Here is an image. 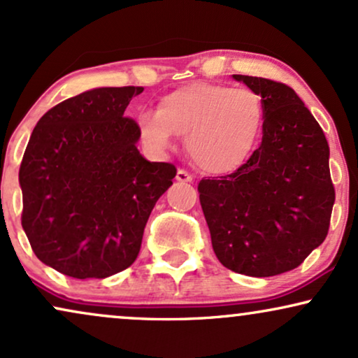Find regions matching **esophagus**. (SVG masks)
Here are the masks:
<instances>
[{
    "label": "esophagus",
    "mask_w": 358,
    "mask_h": 358,
    "mask_svg": "<svg viewBox=\"0 0 358 358\" xmlns=\"http://www.w3.org/2000/svg\"><path fill=\"white\" fill-rule=\"evenodd\" d=\"M176 180H178V182H182V184L192 182V176L189 174L187 171L179 169V171H178V174H176Z\"/></svg>",
    "instance_id": "1"
}]
</instances>
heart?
I'll list each match as a JSON object with an SVG mask.
<instances>
[{"label": "heart", "mask_w": 358, "mask_h": 358, "mask_svg": "<svg viewBox=\"0 0 358 358\" xmlns=\"http://www.w3.org/2000/svg\"><path fill=\"white\" fill-rule=\"evenodd\" d=\"M138 131L156 149H171L186 136L189 157L202 172L227 176L252 154L264 124L257 92L209 81H192L157 101L156 113L136 117Z\"/></svg>", "instance_id": "obj_1"}]
</instances>
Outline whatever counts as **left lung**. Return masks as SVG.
Wrapping results in <instances>:
<instances>
[{"label":"left lung","instance_id":"left-lung-1","mask_svg":"<svg viewBox=\"0 0 358 358\" xmlns=\"http://www.w3.org/2000/svg\"><path fill=\"white\" fill-rule=\"evenodd\" d=\"M262 98V143L241 169L197 186L224 267L271 277L299 267L325 241L335 191L324 131L292 87L232 74Z\"/></svg>","mask_w":358,"mask_h":358}]
</instances>
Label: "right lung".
Listing matches in <instances>:
<instances>
[{
    "mask_svg": "<svg viewBox=\"0 0 358 358\" xmlns=\"http://www.w3.org/2000/svg\"><path fill=\"white\" fill-rule=\"evenodd\" d=\"M144 87H96L56 104L33 129L20 167L21 226L43 264L106 279L138 257L145 222L176 167L141 156L124 111Z\"/></svg>",
    "mask_w": 358,
    "mask_h": 358,
    "instance_id": "right-lung-1",
    "label": "right lung"
}]
</instances>
